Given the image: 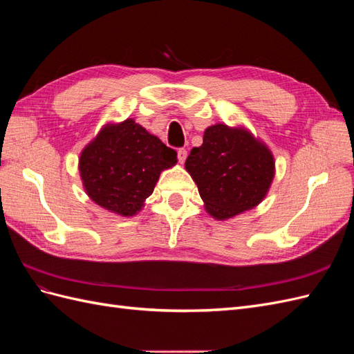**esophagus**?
Segmentation results:
<instances>
[{"mask_svg":"<svg viewBox=\"0 0 354 354\" xmlns=\"http://www.w3.org/2000/svg\"><path fill=\"white\" fill-rule=\"evenodd\" d=\"M177 158H178V162L180 164H185V160L187 158V151H186V149H178V151H177Z\"/></svg>","mask_w":354,"mask_h":354,"instance_id":"obj_1","label":"esophagus"}]
</instances>
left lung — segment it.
<instances>
[{
    "label": "left lung",
    "instance_id": "8db88e82",
    "mask_svg": "<svg viewBox=\"0 0 354 354\" xmlns=\"http://www.w3.org/2000/svg\"><path fill=\"white\" fill-rule=\"evenodd\" d=\"M185 168L207 212L218 221L261 203L276 173L274 156L261 138L243 125L221 122L207 128L202 146L192 149Z\"/></svg>",
    "mask_w": 354,
    "mask_h": 354
}]
</instances>
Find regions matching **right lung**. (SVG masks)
Masks as SVG:
<instances>
[{
  "instance_id": "right-lung-1",
  "label": "right lung",
  "mask_w": 354,
  "mask_h": 354,
  "mask_svg": "<svg viewBox=\"0 0 354 354\" xmlns=\"http://www.w3.org/2000/svg\"><path fill=\"white\" fill-rule=\"evenodd\" d=\"M177 164V153L133 118L106 122L78 159L82 187L99 207L134 217L152 195L162 171Z\"/></svg>"
}]
</instances>
